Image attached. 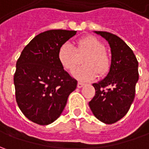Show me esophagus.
<instances>
[{"label":"esophagus","instance_id":"34e87169","mask_svg":"<svg viewBox=\"0 0 149 149\" xmlns=\"http://www.w3.org/2000/svg\"><path fill=\"white\" fill-rule=\"evenodd\" d=\"M84 85V84L81 83V82H78V84H77L78 88H82Z\"/></svg>","mask_w":149,"mask_h":149}]
</instances>
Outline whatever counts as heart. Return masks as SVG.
I'll return each instance as SVG.
<instances>
[{
    "mask_svg": "<svg viewBox=\"0 0 149 149\" xmlns=\"http://www.w3.org/2000/svg\"><path fill=\"white\" fill-rule=\"evenodd\" d=\"M87 54L83 60L84 65L73 71V75L80 81L95 79L98 73L106 74L110 69V59L105 53V45L94 36L82 38L75 48L72 44L65 43L60 46L58 59L66 70L71 71L79 63V55Z\"/></svg>",
    "mask_w": 149,
    "mask_h": 149,
    "instance_id": "b5f03b06",
    "label": "heart"
}]
</instances>
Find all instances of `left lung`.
<instances>
[{
	"mask_svg": "<svg viewBox=\"0 0 149 149\" xmlns=\"http://www.w3.org/2000/svg\"><path fill=\"white\" fill-rule=\"evenodd\" d=\"M95 32L109 44L111 65L104 79L93 84L95 95L89 105L99 120L111 124L125 116L134 100L139 63L133 50L122 39L109 32Z\"/></svg>",
	"mask_w": 149,
	"mask_h": 149,
	"instance_id": "left-lung-1",
	"label": "left lung"
}]
</instances>
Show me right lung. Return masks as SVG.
Wrapping results in <instances>:
<instances>
[{"label":"right lung","instance_id":"1","mask_svg":"<svg viewBox=\"0 0 149 149\" xmlns=\"http://www.w3.org/2000/svg\"><path fill=\"white\" fill-rule=\"evenodd\" d=\"M75 31L49 30L32 39L22 50L14 74L15 100L29 120L48 125L60 117L77 80L58 59L60 46Z\"/></svg>","mask_w":149,"mask_h":149}]
</instances>
